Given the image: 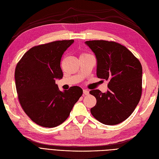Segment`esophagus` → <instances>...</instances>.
<instances>
[{
	"label": "esophagus",
	"mask_w": 159,
	"mask_h": 159,
	"mask_svg": "<svg viewBox=\"0 0 159 159\" xmlns=\"http://www.w3.org/2000/svg\"><path fill=\"white\" fill-rule=\"evenodd\" d=\"M83 92H84V95H88L89 94V91L86 89H84Z\"/></svg>",
	"instance_id": "obj_1"
}]
</instances>
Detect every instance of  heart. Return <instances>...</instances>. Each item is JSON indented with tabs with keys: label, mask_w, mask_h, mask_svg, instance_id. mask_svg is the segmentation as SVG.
I'll use <instances>...</instances> for the list:
<instances>
[{
	"label": "heart",
	"mask_w": 159,
	"mask_h": 159,
	"mask_svg": "<svg viewBox=\"0 0 159 159\" xmlns=\"http://www.w3.org/2000/svg\"><path fill=\"white\" fill-rule=\"evenodd\" d=\"M86 55H88V54H82L80 56H86Z\"/></svg>",
	"instance_id": "obj_1"
}]
</instances>
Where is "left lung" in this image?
<instances>
[{"label":"left lung","instance_id":"left-lung-1","mask_svg":"<svg viewBox=\"0 0 159 159\" xmlns=\"http://www.w3.org/2000/svg\"><path fill=\"white\" fill-rule=\"evenodd\" d=\"M97 58V76L108 81L109 89L89 91L97 103L91 113L102 123L117 125L136 108L142 93V66L126 47L115 42L86 41Z\"/></svg>","mask_w":159,"mask_h":159}]
</instances>
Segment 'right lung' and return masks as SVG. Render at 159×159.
<instances>
[{
  "label": "right lung",
  "mask_w": 159,
  "mask_h": 159,
  "mask_svg": "<svg viewBox=\"0 0 159 159\" xmlns=\"http://www.w3.org/2000/svg\"><path fill=\"white\" fill-rule=\"evenodd\" d=\"M74 40H58L34 46L16 66L14 78L19 102L32 121L44 127H55L69 117L83 90L73 86L61 91L56 79H61L60 61Z\"/></svg>",
  "instance_id": "right-lung-1"
}]
</instances>
